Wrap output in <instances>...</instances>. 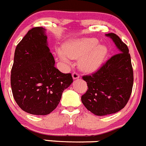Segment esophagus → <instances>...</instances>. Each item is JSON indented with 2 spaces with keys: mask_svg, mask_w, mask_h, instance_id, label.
Listing matches in <instances>:
<instances>
[{
  "mask_svg": "<svg viewBox=\"0 0 146 146\" xmlns=\"http://www.w3.org/2000/svg\"><path fill=\"white\" fill-rule=\"evenodd\" d=\"M72 76H73V79L79 78V77H80V76H79L78 73L77 72H76V71L73 72V74H72Z\"/></svg>",
  "mask_w": 146,
  "mask_h": 146,
  "instance_id": "obj_1",
  "label": "esophagus"
}]
</instances>
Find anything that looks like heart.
<instances>
[{
    "mask_svg": "<svg viewBox=\"0 0 146 146\" xmlns=\"http://www.w3.org/2000/svg\"><path fill=\"white\" fill-rule=\"evenodd\" d=\"M95 38L78 39L69 42L63 48L61 58L65 61L69 58H79V67L85 71H93L98 68L108 53L103 45H98Z\"/></svg>",
    "mask_w": 146,
    "mask_h": 146,
    "instance_id": "b5f03b06",
    "label": "heart"
}]
</instances>
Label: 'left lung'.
Segmentation results:
<instances>
[{
    "mask_svg": "<svg viewBox=\"0 0 146 146\" xmlns=\"http://www.w3.org/2000/svg\"><path fill=\"white\" fill-rule=\"evenodd\" d=\"M111 37L120 53L113 56L96 71L83 76L88 89L81 96L85 107L96 115L115 113L127 104L133 86L131 55L125 43L113 33Z\"/></svg>",
    "mask_w": 146,
    "mask_h": 146,
    "instance_id": "1",
    "label": "left lung"
}]
</instances>
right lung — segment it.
<instances>
[{
  "mask_svg": "<svg viewBox=\"0 0 146 146\" xmlns=\"http://www.w3.org/2000/svg\"><path fill=\"white\" fill-rule=\"evenodd\" d=\"M72 82L71 73L55 67L44 28L30 30L17 45L11 69V89L18 106L33 115H48Z\"/></svg>",
  "mask_w": 146,
  "mask_h": 146,
  "instance_id": "add662e5",
  "label": "right lung"
}]
</instances>
